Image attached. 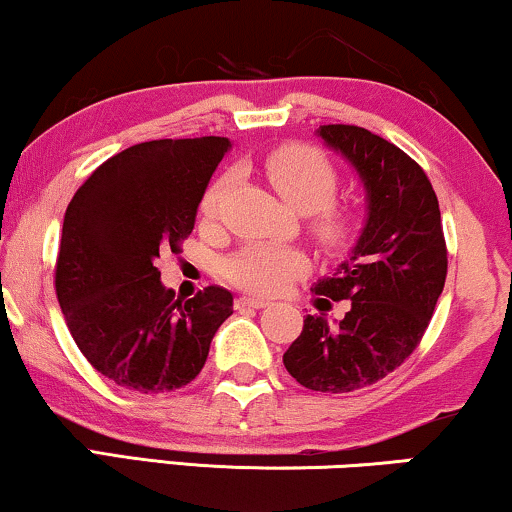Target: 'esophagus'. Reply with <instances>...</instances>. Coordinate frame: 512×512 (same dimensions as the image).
I'll list each match as a JSON object with an SVG mask.
<instances>
[{
  "label": "esophagus",
  "instance_id": "34e87169",
  "mask_svg": "<svg viewBox=\"0 0 512 512\" xmlns=\"http://www.w3.org/2000/svg\"><path fill=\"white\" fill-rule=\"evenodd\" d=\"M265 305H270L268 300L265 298H251V296H240L235 300V307H265Z\"/></svg>",
  "mask_w": 512,
  "mask_h": 512
}]
</instances>
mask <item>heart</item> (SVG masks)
Segmentation results:
<instances>
[{"label":"heart","instance_id":"obj_1","mask_svg":"<svg viewBox=\"0 0 512 512\" xmlns=\"http://www.w3.org/2000/svg\"><path fill=\"white\" fill-rule=\"evenodd\" d=\"M265 174L291 207L312 214L310 230L321 247L345 251L354 242L359 219L349 209L333 205L340 191V172L319 149L307 144L282 146L265 158ZM233 179V172H223L207 188L200 202L202 219H219ZM307 268L310 261L303 251L275 247V244H247L226 258L223 277L244 291L270 296L282 291L286 284L307 272Z\"/></svg>","mask_w":512,"mask_h":512}]
</instances>
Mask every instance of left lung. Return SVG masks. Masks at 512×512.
<instances>
[{
  "mask_svg": "<svg viewBox=\"0 0 512 512\" xmlns=\"http://www.w3.org/2000/svg\"><path fill=\"white\" fill-rule=\"evenodd\" d=\"M319 135L359 172L368 221L352 256L312 289L352 307L338 326L307 314L284 366L307 389L347 394L394 373L422 342L445 286L447 244L436 191L408 153L359 125H319Z\"/></svg>",
  "mask_w": 512,
  "mask_h": 512,
  "instance_id": "8db88e82",
  "label": "left lung"
}]
</instances>
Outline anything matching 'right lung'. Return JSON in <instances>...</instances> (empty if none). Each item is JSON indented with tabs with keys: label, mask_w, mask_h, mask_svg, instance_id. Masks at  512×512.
<instances>
[{
	"label": "right lung",
	"mask_w": 512,
	"mask_h": 512,
	"mask_svg": "<svg viewBox=\"0 0 512 512\" xmlns=\"http://www.w3.org/2000/svg\"><path fill=\"white\" fill-rule=\"evenodd\" d=\"M226 137L153 139L97 167L69 202L55 293L76 347L97 373L139 394L174 391L205 366L233 296L207 286L174 298L158 258L191 235Z\"/></svg>",
	"instance_id": "1"
}]
</instances>
